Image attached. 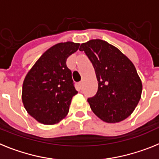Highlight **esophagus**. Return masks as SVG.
Segmentation results:
<instances>
[{"mask_svg":"<svg viewBox=\"0 0 159 159\" xmlns=\"http://www.w3.org/2000/svg\"><path fill=\"white\" fill-rule=\"evenodd\" d=\"M79 86L80 87V88H82V86H83V81H80V82H79Z\"/></svg>","mask_w":159,"mask_h":159,"instance_id":"34e87169","label":"esophagus"}]
</instances>
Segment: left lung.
I'll use <instances>...</instances> for the list:
<instances>
[{"label":"left lung","mask_w":159,"mask_h":159,"mask_svg":"<svg viewBox=\"0 0 159 159\" xmlns=\"http://www.w3.org/2000/svg\"><path fill=\"white\" fill-rule=\"evenodd\" d=\"M95 68L98 80L95 95L88 98L91 109L102 121H123L134 111L141 98L143 85L133 63L117 48L102 40L82 43Z\"/></svg>","instance_id":"left-lung-1"}]
</instances>
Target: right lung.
I'll use <instances>...</instances> for the list:
<instances>
[{
  "label": "right lung",
  "mask_w": 159,
  "mask_h": 159,
  "mask_svg": "<svg viewBox=\"0 0 159 159\" xmlns=\"http://www.w3.org/2000/svg\"><path fill=\"white\" fill-rule=\"evenodd\" d=\"M80 43H59L48 49L25 78L22 102L28 113L39 123L52 125L68 113L75 90L67 57L79 49Z\"/></svg>",
  "instance_id": "1"
}]
</instances>
